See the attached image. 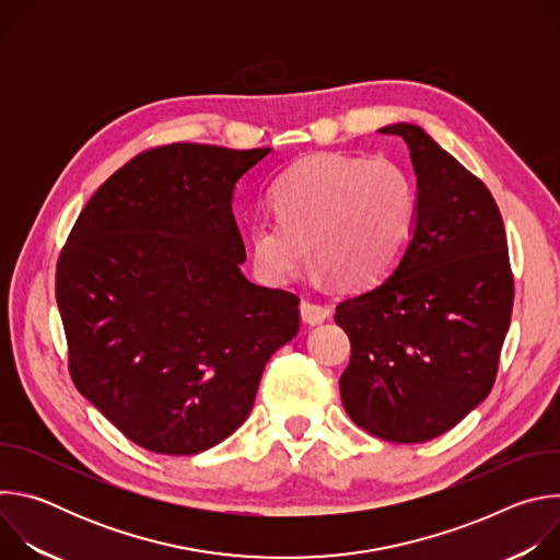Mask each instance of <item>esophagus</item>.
<instances>
[{"instance_id":"34e87169","label":"esophagus","mask_w":560,"mask_h":560,"mask_svg":"<svg viewBox=\"0 0 560 560\" xmlns=\"http://www.w3.org/2000/svg\"><path fill=\"white\" fill-rule=\"evenodd\" d=\"M299 310H301V318H303L305 324H310V326H318V324H324L326 318L330 316V310H328L326 305L310 303V301H301Z\"/></svg>"}]
</instances>
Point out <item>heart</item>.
Returning <instances> with one entry per match:
<instances>
[{"label": "heart", "instance_id": "obj_1", "mask_svg": "<svg viewBox=\"0 0 560 560\" xmlns=\"http://www.w3.org/2000/svg\"><path fill=\"white\" fill-rule=\"evenodd\" d=\"M270 199L277 217H257L248 238L257 272L275 285L296 277L310 248L324 277L374 283L404 257L417 225L412 177L383 156L310 154L277 179Z\"/></svg>", "mask_w": 560, "mask_h": 560}]
</instances>
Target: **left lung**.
I'll return each mask as SVG.
<instances>
[{"label": "left lung", "instance_id": "left-lung-1", "mask_svg": "<svg viewBox=\"0 0 560 560\" xmlns=\"http://www.w3.org/2000/svg\"><path fill=\"white\" fill-rule=\"evenodd\" d=\"M410 148L417 225L374 288L337 305L352 346L339 387L365 432L423 443L481 406L510 328L514 279L499 206L421 126L389 124Z\"/></svg>", "mask_w": 560, "mask_h": 560}]
</instances>
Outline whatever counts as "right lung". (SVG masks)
<instances>
[{"label":"right lung","mask_w":560,"mask_h":560,"mask_svg":"<svg viewBox=\"0 0 560 560\" xmlns=\"http://www.w3.org/2000/svg\"><path fill=\"white\" fill-rule=\"evenodd\" d=\"M272 148L173 143L117 171L57 264L70 374L132 443L199 454L242 425L299 299L248 281L234 188Z\"/></svg>","instance_id":"1"}]
</instances>
